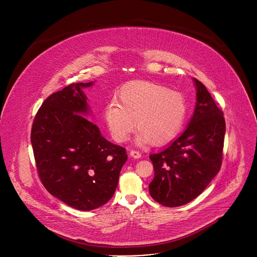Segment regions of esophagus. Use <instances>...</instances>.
Instances as JSON below:
<instances>
[{
  "label": "esophagus",
  "mask_w": 257,
  "mask_h": 257,
  "mask_svg": "<svg viewBox=\"0 0 257 257\" xmlns=\"http://www.w3.org/2000/svg\"><path fill=\"white\" fill-rule=\"evenodd\" d=\"M130 156H131L132 158H134V159H139V158H141V154H140L138 151H135V150L130 151Z\"/></svg>",
  "instance_id": "34e87169"
}]
</instances>
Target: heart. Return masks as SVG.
<instances>
[{"mask_svg":"<svg viewBox=\"0 0 257 257\" xmlns=\"http://www.w3.org/2000/svg\"><path fill=\"white\" fill-rule=\"evenodd\" d=\"M118 102L112 100L103 107L106 127L117 142H125L136 121L138 144L161 145L172 140L184 124L188 108L184 94L149 81L124 86Z\"/></svg>","mask_w":257,"mask_h":257,"instance_id":"obj_1","label":"heart"}]
</instances>
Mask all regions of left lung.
Masks as SVG:
<instances>
[{"mask_svg":"<svg viewBox=\"0 0 257 257\" xmlns=\"http://www.w3.org/2000/svg\"><path fill=\"white\" fill-rule=\"evenodd\" d=\"M196 86L194 113L185 131L167 148L150 156L155 177L151 196L168 207L184 205L196 198L222 166L226 122L224 113L206 87Z\"/></svg>","mask_w":257,"mask_h":257,"instance_id":"left-lung-1","label":"left lung"}]
</instances>
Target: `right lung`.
<instances>
[{
	"instance_id": "right-lung-1",
	"label": "right lung",
	"mask_w": 257,
	"mask_h": 257,
	"mask_svg": "<svg viewBox=\"0 0 257 257\" xmlns=\"http://www.w3.org/2000/svg\"><path fill=\"white\" fill-rule=\"evenodd\" d=\"M92 84L72 83L51 94L36 113L31 129L43 185L69 206L84 211L113 197L128 158L124 148L107 141L85 118L89 106L82 89Z\"/></svg>"
}]
</instances>
